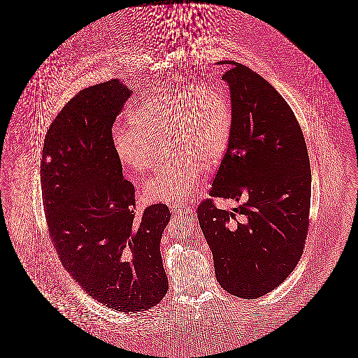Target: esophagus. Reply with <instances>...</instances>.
Listing matches in <instances>:
<instances>
[{
  "mask_svg": "<svg viewBox=\"0 0 358 358\" xmlns=\"http://www.w3.org/2000/svg\"><path fill=\"white\" fill-rule=\"evenodd\" d=\"M169 208H171V211L172 213H176V214H187V213H190V206H187V205H181V203H172V205H169Z\"/></svg>",
  "mask_w": 358,
  "mask_h": 358,
  "instance_id": "obj_1",
  "label": "esophagus"
}]
</instances>
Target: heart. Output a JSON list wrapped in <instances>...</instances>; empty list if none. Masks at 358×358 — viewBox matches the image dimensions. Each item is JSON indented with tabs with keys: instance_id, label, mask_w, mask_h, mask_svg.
<instances>
[{
	"instance_id": "heart-1",
	"label": "heart",
	"mask_w": 358,
	"mask_h": 358,
	"mask_svg": "<svg viewBox=\"0 0 358 358\" xmlns=\"http://www.w3.org/2000/svg\"><path fill=\"white\" fill-rule=\"evenodd\" d=\"M234 108L224 89L196 87L169 90L145 99L130 117L131 130L113 134L114 153L123 166L145 172L164 139L173 152L143 185L150 202L182 203L198 182L203 163L217 164L227 148Z\"/></svg>"
}]
</instances>
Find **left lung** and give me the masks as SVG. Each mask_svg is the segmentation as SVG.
<instances>
[{
    "instance_id": "1",
    "label": "left lung",
    "mask_w": 358,
    "mask_h": 358,
    "mask_svg": "<svg viewBox=\"0 0 358 358\" xmlns=\"http://www.w3.org/2000/svg\"><path fill=\"white\" fill-rule=\"evenodd\" d=\"M234 124L210 196L198 206L220 286L238 298L271 293L294 271L310 224L311 168L303 132L281 94L227 62ZM235 199L232 213L213 197Z\"/></svg>"
}]
</instances>
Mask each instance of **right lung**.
Here are the masks:
<instances>
[{
	"label": "right lung",
	"mask_w": 358,
	"mask_h": 358,
	"mask_svg": "<svg viewBox=\"0 0 358 358\" xmlns=\"http://www.w3.org/2000/svg\"><path fill=\"white\" fill-rule=\"evenodd\" d=\"M131 90L110 80L80 90L45 134L41 185L56 253L93 299L141 313L168 292L160 241L171 211L135 213V187L113 150V124Z\"/></svg>",
	"instance_id": "1"
}]
</instances>
